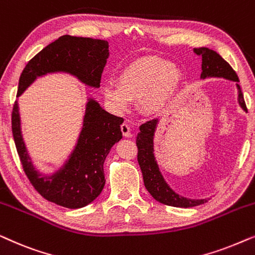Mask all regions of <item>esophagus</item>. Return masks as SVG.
Wrapping results in <instances>:
<instances>
[{
  "instance_id": "34e87169",
  "label": "esophagus",
  "mask_w": 255,
  "mask_h": 255,
  "mask_svg": "<svg viewBox=\"0 0 255 255\" xmlns=\"http://www.w3.org/2000/svg\"><path fill=\"white\" fill-rule=\"evenodd\" d=\"M121 131H122V133H123L124 137H127V138L131 137V128H130V127H128V124H127V123L122 124Z\"/></svg>"
}]
</instances>
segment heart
<instances>
[{
	"instance_id": "heart-1",
	"label": "heart",
	"mask_w": 255,
	"mask_h": 255,
	"mask_svg": "<svg viewBox=\"0 0 255 255\" xmlns=\"http://www.w3.org/2000/svg\"><path fill=\"white\" fill-rule=\"evenodd\" d=\"M118 83L103 85V95L117 110H125L132 100L146 115H155L170 104L182 83V73L161 58H141L125 66Z\"/></svg>"
}]
</instances>
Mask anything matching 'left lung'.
<instances>
[{"label":"left lung","mask_w":255,"mask_h":255,"mask_svg":"<svg viewBox=\"0 0 255 255\" xmlns=\"http://www.w3.org/2000/svg\"><path fill=\"white\" fill-rule=\"evenodd\" d=\"M194 52L202 57L201 79L223 78L237 82L238 103L243 108V110L247 113L244 95L242 89H240V86L238 85V75L229 65V62H226L217 52L210 50L208 47L194 48ZM158 122V118H155V120L148 121L145 124H142L140 127V132L137 135V140H135L138 147V162L139 166H140L146 189L155 201L162 204L169 205V207L193 208L205 203L207 198L193 200V198H187L176 194L163 179L154 156V141H153Z\"/></svg>","instance_id":"8db88e82"}]
</instances>
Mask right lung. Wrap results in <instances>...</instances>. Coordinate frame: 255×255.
<instances>
[{
	"instance_id": "obj_1",
	"label": "right lung",
	"mask_w": 255,
	"mask_h": 255,
	"mask_svg": "<svg viewBox=\"0 0 255 255\" xmlns=\"http://www.w3.org/2000/svg\"><path fill=\"white\" fill-rule=\"evenodd\" d=\"M108 57L107 40L61 36L27 62L20 74L17 97L37 78L59 72L68 73L85 85L99 88ZM123 122L122 117L107 113L95 100L88 99L74 149L61 168L51 175H45L34 168L27 153L17 101L11 115L13 140L27 179L44 198L68 209L86 207L103 190L104 160L111 147L123 138L121 131Z\"/></svg>"
}]
</instances>
